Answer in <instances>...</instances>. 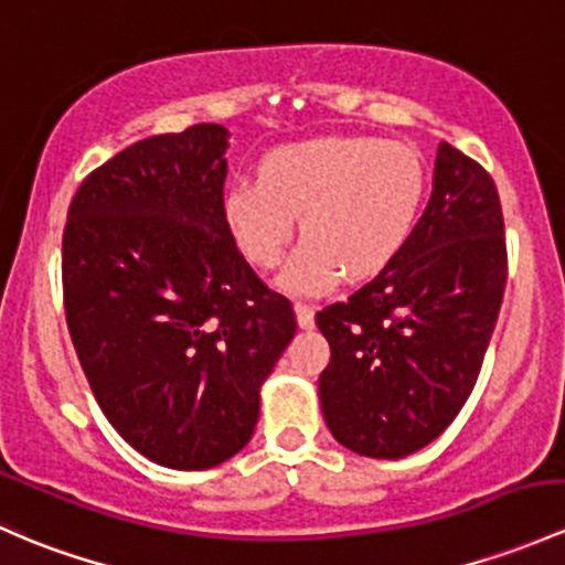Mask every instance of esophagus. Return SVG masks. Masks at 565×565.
<instances>
[{"label":"esophagus","mask_w":565,"mask_h":565,"mask_svg":"<svg viewBox=\"0 0 565 565\" xmlns=\"http://www.w3.org/2000/svg\"><path fill=\"white\" fill-rule=\"evenodd\" d=\"M295 317H298L300 330H313V308L311 306H302V302H298V306H295Z\"/></svg>","instance_id":"obj_1"}]
</instances>
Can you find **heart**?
<instances>
[{"label":"heart","mask_w":565,"mask_h":565,"mask_svg":"<svg viewBox=\"0 0 565 565\" xmlns=\"http://www.w3.org/2000/svg\"><path fill=\"white\" fill-rule=\"evenodd\" d=\"M427 192L425 162L403 142L324 135L267 151L257 181L237 178L222 200L224 227L254 267H276L302 243L278 289L322 298L343 276L382 273L414 235Z\"/></svg>","instance_id":"obj_1"}]
</instances>
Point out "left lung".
Returning a JSON list of instances; mask_svg holds the SVG:
<instances>
[{"instance_id":"8db88e82","label":"left lung","mask_w":565,"mask_h":565,"mask_svg":"<svg viewBox=\"0 0 565 565\" xmlns=\"http://www.w3.org/2000/svg\"><path fill=\"white\" fill-rule=\"evenodd\" d=\"M507 287L495 183L441 142L414 235L373 281L317 313L330 343L324 423L352 452L397 460L436 441L477 384Z\"/></svg>"}]
</instances>
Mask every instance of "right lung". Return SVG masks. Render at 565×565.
Instances as JSON below:
<instances>
[{"instance_id": "add662e5", "label": "right lung", "mask_w": 565, "mask_h": 565, "mask_svg": "<svg viewBox=\"0 0 565 565\" xmlns=\"http://www.w3.org/2000/svg\"><path fill=\"white\" fill-rule=\"evenodd\" d=\"M227 148L222 124L124 148L81 183L62 241L67 328L94 397L129 447L175 471L246 447L298 330L224 227Z\"/></svg>"}]
</instances>
